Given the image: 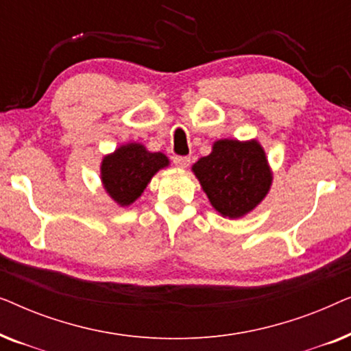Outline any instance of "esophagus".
<instances>
[{"instance_id":"34e87169","label":"esophagus","mask_w":351,"mask_h":351,"mask_svg":"<svg viewBox=\"0 0 351 351\" xmlns=\"http://www.w3.org/2000/svg\"><path fill=\"white\" fill-rule=\"evenodd\" d=\"M172 162H174L177 167H182V169H185V167H189V165H190V158L176 155V156H172Z\"/></svg>"}]
</instances>
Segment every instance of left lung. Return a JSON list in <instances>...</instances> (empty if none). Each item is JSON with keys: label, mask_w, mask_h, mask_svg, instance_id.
Returning <instances> with one entry per match:
<instances>
[{"label": "left lung", "mask_w": 351, "mask_h": 351, "mask_svg": "<svg viewBox=\"0 0 351 351\" xmlns=\"http://www.w3.org/2000/svg\"><path fill=\"white\" fill-rule=\"evenodd\" d=\"M191 171L198 177L213 208L228 219H239L261 204L271 186V171L257 141L222 138L199 158Z\"/></svg>", "instance_id": "1"}]
</instances>
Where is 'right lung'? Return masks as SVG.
<instances>
[{
	"label": "right lung",
	"mask_w": 351,
	"mask_h": 351,
	"mask_svg": "<svg viewBox=\"0 0 351 351\" xmlns=\"http://www.w3.org/2000/svg\"><path fill=\"white\" fill-rule=\"evenodd\" d=\"M169 160L160 152H148L142 143H126L107 155L100 166L104 189L119 206H129L147 189L148 182Z\"/></svg>",
	"instance_id": "add662e5"
}]
</instances>
